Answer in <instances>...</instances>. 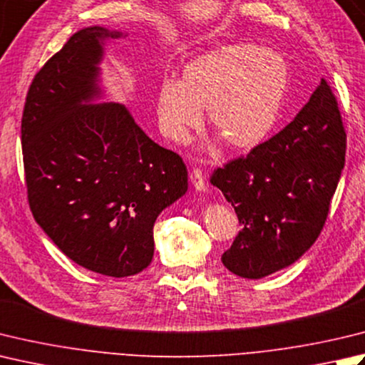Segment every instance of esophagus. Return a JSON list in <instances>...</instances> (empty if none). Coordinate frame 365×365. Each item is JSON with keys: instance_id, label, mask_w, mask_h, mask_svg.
Here are the masks:
<instances>
[{"instance_id": "obj_1", "label": "esophagus", "mask_w": 365, "mask_h": 365, "mask_svg": "<svg viewBox=\"0 0 365 365\" xmlns=\"http://www.w3.org/2000/svg\"><path fill=\"white\" fill-rule=\"evenodd\" d=\"M190 180L192 183V187H195L197 191H202V192L207 191V182L201 169H192L190 174Z\"/></svg>"}]
</instances>
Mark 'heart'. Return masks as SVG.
Listing matches in <instances>:
<instances>
[{
	"mask_svg": "<svg viewBox=\"0 0 365 365\" xmlns=\"http://www.w3.org/2000/svg\"><path fill=\"white\" fill-rule=\"evenodd\" d=\"M289 87V68L280 53L252 42H232L185 64L182 78H163L156 93L161 131L183 140L207 121L232 150H252L280 117Z\"/></svg>",
	"mask_w": 365,
	"mask_h": 365,
	"instance_id": "b5f03b06",
	"label": "heart"
}]
</instances>
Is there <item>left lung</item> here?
<instances>
[{"label":"left lung","mask_w":365,"mask_h":365,"mask_svg":"<svg viewBox=\"0 0 365 365\" xmlns=\"http://www.w3.org/2000/svg\"><path fill=\"white\" fill-rule=\"evenodd\" d=\"M346 134L324 78L294 120L244 158L212 174L242 230L221 256L244 278L267 277L296 262L323 230L345 164Z\"/></svg>","instance_id":"obj_1"}]
</instances>
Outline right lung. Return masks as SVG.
<instances>
[{
  "mask_svg": "<svg viewBox=\"0 0 365 365\" xmlns=\"http://www.w3.org/2000/svg\"><path fill=\"white\" fill-rule=\"evenodd\" d=\"M88 26L34 76L21 118L28 201L53 244L78 266L130 277L153 258V225L188 190L180 156L142 131L130 110L101 99L104 42Z\"/></svg>",
  "mask_w": 365,
  "mask_h": 365,
  "instance_id": "right-lung-1",
  "label": "right lung"
}]
</instances>
